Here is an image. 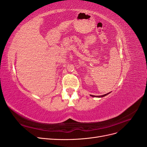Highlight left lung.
Here are the masks:
<instances>
[{"label":"left lung","mask_w":147,"mask_h":147,"mask_svg":"<svg viewBox=\"0 0 147 147\" xmlns=\"http://www.w3.org/2000/svg\"><path fill=\"white\" fill-rule=\"evenodd\" d=\"M104 96H105V94H104V95H102V96H101V97H104Z\"/></svg>","instance_id":"left-lung-1"}]
</instances>
